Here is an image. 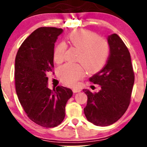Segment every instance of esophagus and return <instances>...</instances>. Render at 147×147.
<instances>
[{"label": "esophagus", "mask_w": 147, "mask_h": 147, "mask_svg": "<svg viewBox=\"0 0 147 147\" xmlns=\"http://www.w3.org/2000/svg\"><path fill=\"white\" fill-rule=\"evenodd\" d=\"M81 88H72V91H73V92H75V93H76V92H81Z\"/></svg>", "instance_id": "34e87169"}]
</instances>
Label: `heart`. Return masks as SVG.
Segmentation results:
<instances>
[{
  "mask_svg": "<svg viewBox=\"0 0 147 147\" xmlns=\"http://www.w3.org/2000/svg\"><path fill=\"white\" fill-rule=\"evenodd\" d=\"M70 43L79 50L77 60L83 63L88 72L99 70L109 57V45L106 40L92 32L86 30H77L68 36ZM66 46L63 43L57 45L54 51V60L56 62L63 61ZM84 70L81 64L68 63L59 69V76L64 84L73 86L83 76Z\"/></svg>",
  "mask_w": 147,
  "mask_h": 147,
  "instance_id": "obj_1",
  "label": "heart"
}]
</instances>
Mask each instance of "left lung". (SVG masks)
I'll use <instances>...</instances> for the list:
<instances>
[{
  "label": "left lung",
  "mask_w": 147,
  "mask_h": 147,
  "mask_svg": "<svg viewBox=\"0 0 147 147\" xmlns=\"http://www.w3.org/2000/svg\"><path fill=\"white\" fill-rule=\"evenodd\" d=\"M110 55L105 66L89 80L100 85L99 92L83 91L88 96L84 111L89 122L96 126H106L117 122L130 104L134 84V72L131 55L117 34L107 38Z\"/></svg>",
  "instance_id": "1"
}]
</instances>
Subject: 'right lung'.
<instances>
[{"mask_svg":"<svg viewBox=\"0 0 147 147\" xmlns=\"http://www.w3.org/2000/svg\"><path fill=\"white\" fill-rule=\"evenodd\" d=\"M61 28H39L23 41L15 59V86L28 117L38 125L55 127L63 122L71 89L48 87L47 73L54 67V49Z\"/></svg>","mask_w":147,"mask_h":147,"instance_id":"obj_1","label":"right lung"}]
</instances>
